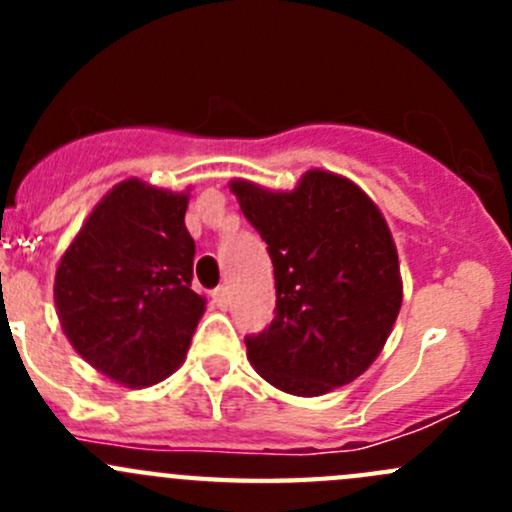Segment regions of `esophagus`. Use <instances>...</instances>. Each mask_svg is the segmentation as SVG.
<instances>
[{
	"mask_svg": "<svg viewBox=\"0 0 512 512\" xmlns=\"http://www.w3.org/2000/svg\"><path fill=\"white\" fill-rule=\"evenodd\" d=\"M210 297H213V304L218 309H227L230 307V289L227 287H218V289H213V294H210Z\"/></svg>",
	"mask_w": 512,
	"mask_h": 512,
	"instance_id": "esophagus-1",
	"label": "esophagus"
}]
</instances>
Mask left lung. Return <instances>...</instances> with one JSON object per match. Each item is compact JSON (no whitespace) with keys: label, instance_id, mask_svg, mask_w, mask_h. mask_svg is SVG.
Instances as JSON below:
<instances>
[{"label":"left lung","instance_id":"obj_1","mask_svg":"<svg viewBox=\"0 0 512 512\" xmlns=\"http://www.w3.org/2000/svg\"><path fill=\"white\" fill-rule=\"evenodd\" d=\"M275 267V319L245 337L265 381L319 396L364 374L401 309L399 255L379 208L347 178L309 170L292 193L230 185Z\"/></svg>","mask_w":512,"mask_h":512}]
</instances>
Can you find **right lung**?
<instances>
[{
  "label": "right lung",
  "mask_w": 512,
  "mask_h": 512,
  "mask_svg": "<svg viewBox=\"0 0 512 512\" xmlns=\"http://www.w3.org/2000/svg\"><path fill=\"white\" fill-rule=\"evenodd\" d=\"M188 195L116 185L64 252L54 299L74 349L111 379L151 386L185 359L205 312L193 282Z\"/></svg>",
  "instance_id": "obj_1"
}]
</instances>
